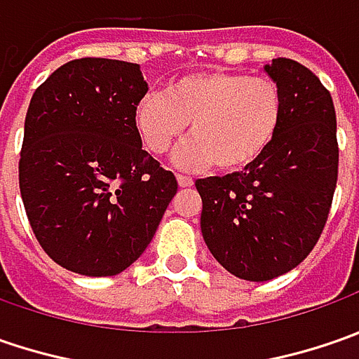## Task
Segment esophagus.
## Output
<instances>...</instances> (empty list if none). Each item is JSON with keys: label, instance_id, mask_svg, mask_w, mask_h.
<instances>
[{"label": "esophagus", "instance_id": "esophagus-1", "mask_svg": "<svg viewBox=\"0 0 359 359\" xmlns=\"http://www.w3.org/2000/svg\"><path fill=\"white\" fill-rule=\"evenodd\" d=\"M177 186L191 187L194 186V180H191V177H186V175H177Z\"/></svg>", "mask_w": 359, "mask_h": 359}]
</instances>
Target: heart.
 Returning a JSON list of instances; mask_svg holds the SVG:
<instances>
[{
    "label": "heart",
    "mask_w": 359,
    "mask_h": 359,
    "mask_svg": "<svg viewBox=\"0 0 359 359\" xmlns=\"http://www.w3.org/2000/svg\"><path fill=\"white\" fill-rule=\"evenodd\" d=\"M283 119V93L268 77L198 72L144 95L133 123L145 149L161 156L191 123V137L173 151L180 170L243 172L268 154Z\"/></svg>",
    "instance_id": "heart-1"
}]
</instances>
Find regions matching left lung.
I'll return each mask as SVG.
<instances>
[{
    "label": "left lung",
    "mask_w": 359,
    "mask_h": 359,
    "mask_svg": "<svg viewBox=\"0 0 359 359\" xmlns=\"http://www.w3.org/2000/svg\"><path fill=\"white\" fill-rule=\"evenodd\" d=\"M283 93L280 133L243 172L198 180L201 236L240 280L268 282L299 266L322 236L338 182L336 109L308 67L278 57L264 67Z\"/></svg>",
    "instance_id": "1"
}]
</instances>
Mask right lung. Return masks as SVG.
Here are the masks:
<instances>
[{
	"label": "right lung",
	"mask_w": 359,
	"mask_h": 359,
	"mask_svg": "<svg viewBox=\"0 0 359 359\" xmlns=\"http://www.w3.org/2000/svg\"><path fill=\"white\" fill-rule=\"evenodd\" d=\"M145 93L137 63L83 57L55 69L29 102L21 200L43 252L69 271L130 268L177 191L173 173L142 149L133 109Z\"/></svg>",
	"instance_id": "right-lung-1"
}]
</instances>
